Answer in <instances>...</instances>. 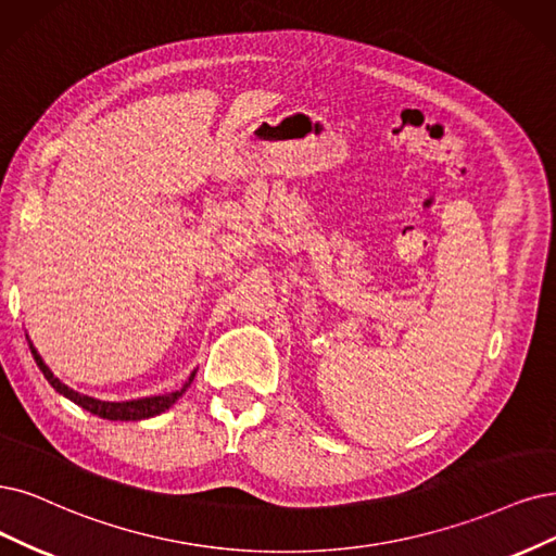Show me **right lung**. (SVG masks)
I'll return each mask as SVG.
<instances>
[{"mask_svg": "<svg viewBox=\"0 0 556 556\" xmlns=\"http://www.w3.org/2000/svg\"><path fill=\"white\" fill-rule=\"evenodd\" d=\"M27 341H29V351H31L38 368H40V371H43L46 380L56 389L61 396H66L68 401H73L79 407H85L87 413H91V415H96L100 419H110V421H141V419H151V417L162 415L164 409H169L185 394V389L192 384L194 374H197V368H194V371L190 374V378L185 380V384L178 389V392L160 394V396H147V399H135V401H100V399H93V396H87V394H79V392H75V389H71L68 384L61 382L50 371V366L43 362V357L38 355V351L34 348L29 334H27Z\"/></svg>", "mask_w": 556, "mask_h": 556, "instance_id": "add662e5", "label": "right lung"}]
</instances>
